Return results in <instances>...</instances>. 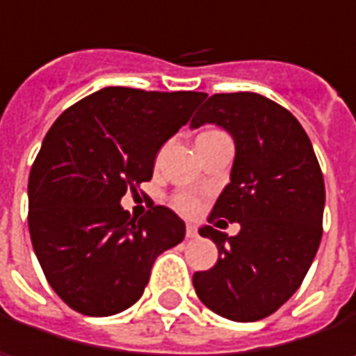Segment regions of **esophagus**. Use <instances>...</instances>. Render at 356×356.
Instances as JSON below:
<instances>
[{
	"label": "esophagus",
	"mask_w": 356,
	"mask_h": 356,
	"mask_svg": "<svg viewBox=\"0 0 356 356\" xmlns=\"http://www.w3.org/2000/svg\"><path fill=\"white\" fill-rule=\"evenodd\" d=\"M185 237H187V239H195V237H197V229H195L193 225H187V227H185Z\"/></svg>",
	"instance_id": "1"
}]
</instances>
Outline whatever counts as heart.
Returning <instances> with one entry per match:
<instances>
[{
	"instance_id": "1",
	"label": "heart",
	"mask_w": 356,
	"mask_h": 356,
	"mask_svg": "<svg viewBox=\"0 0 356 356\" xmlns=\"http://www.w3.org/2000/svg\"><path fill=\"white\" fill-rule=\"evenodd\" d=\"M214 134H222V131L210 129V131L200 134V138H208V136H214ZM171 202H173V206L177 208L179 212H183V214H193V212H197V208H200V202H197L193 195H189V193H177V195H173Z\"/></svg>"
}]
</instances>
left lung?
<instances>
[{
	"instance_id": "1",
	"label": "left lung",
	"mask_w": 356,
	"mask_h": 356,
	"mask_svg": "<svg viewBox=\"0 0 356 356\" xmlns=\"http://www.w3.org/2000/svg\"><path fill=\"white\" fill-rule=\"evenodd\" d=\"M216 123L235 140L231 183L208 222H239L229 237L204 227L218 248V261L193 274L200 301L233 321L272 316L301 286L321 241L325 187L314 146L278 103L255 92L212 95L191 127ZM227 225V222H225Z\"/></svg>"
}]
</instances>
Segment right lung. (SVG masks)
Wrapping results in <instances>:
<instances>
[{
    "label": "right lung",
    "mask_w": 356,
    "mask_h": 356,
    "mask_svg": "<svg viewBox=\"0 0 356 356\" xmlns=\"http://www.w3.org/2000/svg\"><path fill=\"white\" fill-rule=\"evenodd\" d=\"M202 97L108 86L47 131L29 177V231L47 282L74 312L105 318L131 307L154 259L183 241L185 225L167 206L136 218L119 202L152 179L159 148Z\"/></svg>",
    "instance_id": "obj_1"
}]
</instances>
